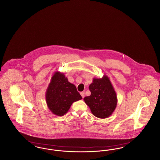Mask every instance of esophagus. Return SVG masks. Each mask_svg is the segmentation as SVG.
I'll return each instance as SVG.
<instances>
[{
    "mask_svg": "<svg viewBox=\"0 0 160 160\" xmlns=\"http://www.w3.org/2000/svg\"><path fill=\"white\" fill-rule=\"evenodd\" d=\"M80 95H82V98H83L84 97V95H85V93H84V92H80Z\"/></svg>",
    "mask_w": 160,
    "mask_h": 160,
    "instance_id": "34e87169",
    "label": "esophagus"
}]
</instances>
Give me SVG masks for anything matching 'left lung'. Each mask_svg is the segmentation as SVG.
I'll return each instance as SVG.
<instances>
[{
    "label": "left lung",
    "mask_w": 160,
    "mask_h": 160,
    "mask_svg": "<svg viewBox=\"0 0 160 160\" xmlns=\"http://www.w3.org/2000/svg\"><path fill=\"white\" fill-rule=\"evenodd\" d=\"M89 89L90 96L84 98L95 116L105 119L111 116L116 107L118 99L116 92L107 75L102 78H93Z\"/></svg>",
    "instance_id": "obj_1"
}]
</instances>
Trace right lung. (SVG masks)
I'll use <instances>...</instances> for the list:
<instances>
[{"label": "right lung", "instance_id": "1", "mask_svg": "<svg viewBox=\"0 0 160 160\" xmlns=\"http://www.w3.org/2000/svg\"><path fill=\"white\" fill-rule=\"evenodd\" d=\"M82 99L76 86L69 82L63 73L56 71L46 92V102L52 113L62 116L74 102Z\"/></svg>", "mask_w": 160, "mask_h": 160}]
</instances>
